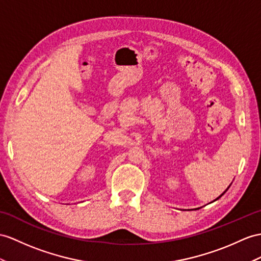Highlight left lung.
<instances>
[{
	"label": "left lung",
	"instance_id": "left-lung-1",
	"mask_svg": "<svg viewBox=\"0 0 261 261\" xmlns=\"http://www.w3.org/2000/svg\"><path fill=\"white\" fill-rule=\"evenodd\" d=\"M228 188H229V187H228ZM228 188H227V189H228ZM227 189H226V192H227ZM226 192H224V194H225V193H226ZM224 194H221V195H220V196H219V197H218V198H220V197H221V196H222V195H224ZM218 198H217V199H218Z\"/></svg>",
	"mask_w": 261,
	"mask_h": 261
}]
</instances>
